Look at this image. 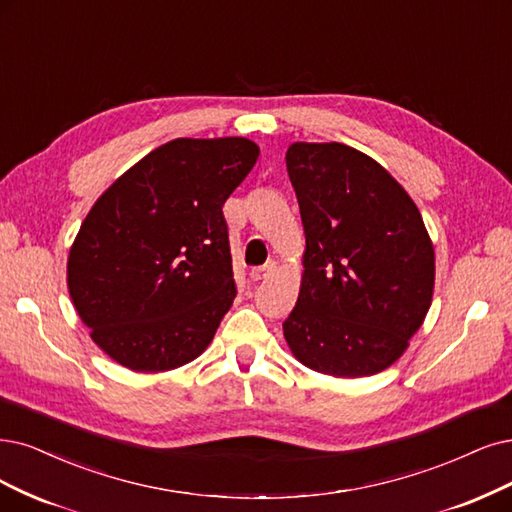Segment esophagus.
<instances>
[{
  "label": "esophagus",
  "instance_id": "34e87169",
  "mask_svg": "<svg viewBox=\"0 0 512 512\" xmlns=\"http://www.w3.org/2000/svg\"><path fill=\"white\" fill-rule=\"evenodd\" d=\"M274 268H276L274 261H266V263H263V266H257V268L251 270V278H253L255 282H257V280H263V278H268V276L274 272Z\"/></svg>",
  "mask_w": 512,
  "mask_h": 512
}]
</instances>
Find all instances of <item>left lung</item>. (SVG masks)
<instances>
[{
    "label": "left lung",
    "mask_w": 512,
    "mask_h": 512,
    "mask_svg": "<svg viewBox=\"0 0 512 512\" xmlns=\"http://www.w3.org/2000/svg\"><path fill=\"white\" fill-rule=\"evenodd\" d=\"M287 170L306 232L304 278L282 323L297 361L335 377L380 373L424 323L434 249L418 206L344 143H293Z\"/></svg>",
    "instance_id": "8db88e82"
}]
</instances>
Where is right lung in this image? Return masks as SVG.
I'll use <instances>...</instances> for the list:
<instances>
[{"label":"right lung","mask_w":512,"mask_h":512,"mask_svg":"<svg viewBox=\"0 0 512 512\" xmlns=\"http://www.w3.org/2000/svg\"><path fill=\"white\" fill-rule=\"evenodd\" d=\"M257 158L242 137L175 139L94 202L69 251L67 285L113 361L168 371L211 344L236 297L223 204Z\"/></svg>","instance_id":"obj_1"}]
</instances>
